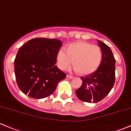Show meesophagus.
I'll list each match as a JSON object with an SVG mask.
<instances>
[{"label": "esophagus", "mask_w": 131, "mask_h": 131, "mask_svg": "<svg viewBox=\"0 0 131 131\" xmlns=\"http://www.w3.org/2000/svg\"><path fill=\"white\" fill-rule=\"evenodd\" d=\"M67 77L68 78H73L74 77H73V76H71V75H67Z\"/></svg>", "instance_id": "1"}]
</instances>
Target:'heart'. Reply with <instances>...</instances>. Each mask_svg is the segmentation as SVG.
I'll return each mask as SVG.
<instances>
[{"instance_id":"obj_1","label":"heart","mask_w":131,"mask_h":131,"mask_svg":"<svg viewBox=\"0 0 131 131\" xmlns=\"http://www.w3.org/2000/svg\"><path fill=\"white\" fill-rule=\"evenodd\" d=\"M102 56V51L99 46L77 41L67 45L64 51L60 49L56 55V61L62 70L69 69L73 61V67L78 73L89 75L98 69Z\"/></svg>"}]
</instances>
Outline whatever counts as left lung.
<instances>
[{"label": "left lung", "instance_id": "obj_1", "mask_svg": "<svg viewBox=\"0 0 131 131\" xmlns=\"http://www.w3.org/2000/svg\"><path fill=\"white\" fill-rule=\"evenodd\" d=\"M102 51V60L98 69L86 77H81L82 83L76 90V95L80 100L86 102H100L108 95L115 82V60L111 48L98 40Z\"/></svg>", "mask_w": 131, "mask_h": 131}]
</instances>
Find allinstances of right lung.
<instances>
[{
	"label": "right lung",
	"mask_w": 131,
	"mask_h": 131,
	"mask_svg": "<svg viewBox=\"0 0 131 131\" xmlns=\"http://www.w3.org/2000/svg\"><path fill=\"white\" fill-rule=\"evenodd\" d=\"M62 46L56 39L34 38L21 46L14 60V73L19 89L34 99L51 95L67 74L55 65Z\"/></svg>",
	"instance_id": "obj_1"
}]
</instances>
